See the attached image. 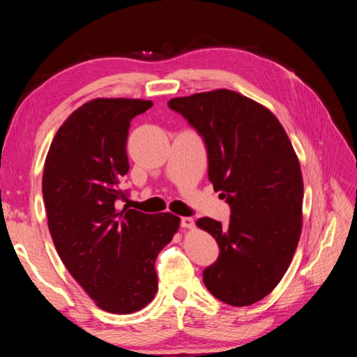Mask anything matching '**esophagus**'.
<instances>
[{
	"label": "esophagus",
	"mask_w": 357,
	"mask_h": 357,
	"mask_svg": "<svg viewBox=\"0 0 357 357\" xmlns=\"http://www.w3.org/2000/svg\"><path fill=\"white\" fill-rule=\"evenodd\" d=\"M181 227H184V229H193L195 227L193 218H181Z\"/></svg>",
	"instance_id": "esophagus-1"
}]
</instances>
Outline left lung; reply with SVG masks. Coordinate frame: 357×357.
<instances>
[{
	"label": "left lung",
	"instance_id": "1",
	"mask_svg": "<svg viewBox=\"0 0 357 357\" xmlns=\"http://www.w3.org/2000/svg\"><path fill=\"white\" fill-rule=\"evenodd\" d=\"M169 107L202 136L208 179L231 210L229 225L211 218L196 222L219 245L204 284L225 304L252 305L279 284L298 247L304 199L299 159L278 118L233 90L173 98Z\"/></svg>",
	"mask_w": 357,
	"mask_h": 357
}]
</instances>
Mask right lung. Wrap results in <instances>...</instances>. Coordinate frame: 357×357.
<instances>
[{
    "instance_id": "right-lung-1",
    "label": "right lung",
    "mask_w": 357,
    "mask_h": 357,
    "mask_svg": "<svg viewBox=\"0 0 357 357\" xmlns=\"http://www.w3.org/2000/svg\"><path fill=\"white\" fill-rule=\"evenodd\" d=\"M153 102L96 98L58 128L43 173V198L53 244L66 268L95 304L130 314L158 291L155 261L179 229L172 213L116 208L130 165V121Z\"/></svg>"
}]
</instances>
